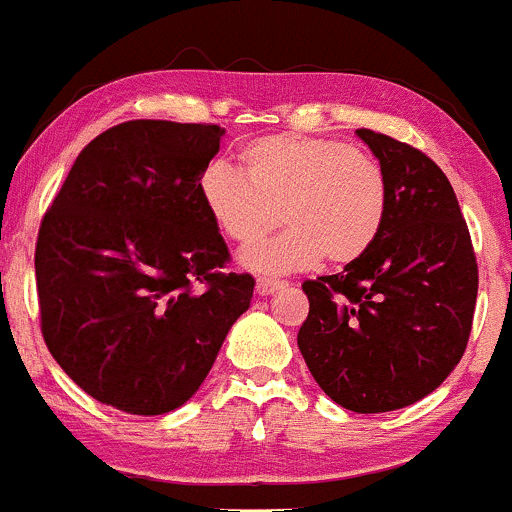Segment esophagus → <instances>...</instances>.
I'll return each instance as SVG.
<instances>
[{
	"mask_svg": "<svg viewBox=\"0 0 512 512\" xmlns=\"http://www.w3.org/2000/svg\"><path fill=\"white\" fill-rule=\"evenodd\" d=\"M287 287V282H279V279H257V294L260 297H267V294L279 292V289Z\"/></svg>",
	"mask_w": 512,
	"mask_h": 512,
	"instance_id": "34e87169",
	"label": "esophagus"
}]
</instances>
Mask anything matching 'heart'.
Masks as SVG:
<instances>
[{
    "instance_id": "heart-1",
    "label": "heart",
    "mask_w": 512,
    "mask_h": 512,
    "mask_svg": "<svg viewBox=\"0 0 512 512\" xmlns=\"http://www.w3.org/2000/svg\"><path fill=\"white\" fill-rule=\"evenodd\" d=\"M242 174L213 161L198 193L220 233L247 245L277 228V238L252 245L240 262L252 272L287 274L360 260L383 233L390 186L373 154L346 142L304 134H267L240 149Z\"/></svg>"
}]
</instances>
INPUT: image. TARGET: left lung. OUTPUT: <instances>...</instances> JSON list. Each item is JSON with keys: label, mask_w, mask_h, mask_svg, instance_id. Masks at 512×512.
<instances>
[{"label": "left lung", "mask_w": 512, "mask_h": 512, "mask_svg": "<svg viewBox=\"0 0 512 512\" xmlns=\"http://www.w3.org/2000/svg\"><path fill=\"white\" fill-rule=\"evenodd\" d=\"M385 169L383 233L343 272L304 282L299 351L321 390L360 414L414 405L449 378L469 343L478 267L444 171L405 142L358 129Z\"/></svg>", "instance_id": "8db88e82"}]
</instances>
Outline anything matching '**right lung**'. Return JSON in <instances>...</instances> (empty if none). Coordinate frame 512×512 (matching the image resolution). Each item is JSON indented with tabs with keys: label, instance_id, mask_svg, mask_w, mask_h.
Wrapping results in <instances>:
<instances>
[{
	"label": "right lung",
	"instance_id": "1",
	"mask_svg": "<svg viewBox=\"0 0 512 512\" xmlns=\"http://www.w3.org/2000/svg\"><path fill=\"white\" fill-rule=\"evenodd\" d=\"M225 129L132 120L75 159L36 242L41 333L90 397L129 414L191 400L255 279L198 193Z\"/></svg>",
	"mask_w": 512,
	"mask_h": 512
}]
</instances>
